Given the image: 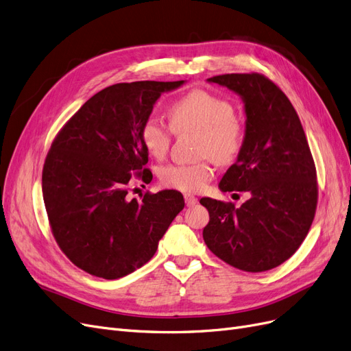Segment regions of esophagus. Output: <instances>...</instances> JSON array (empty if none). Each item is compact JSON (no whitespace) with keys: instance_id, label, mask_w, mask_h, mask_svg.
<instances>
[{"instance_id":"1","label":"esophagus","mask_w":351,"mask_h":351,"mask_svg":"<svg viewBox=\"0 0 351 351\" xmlns=\"http://www.w3.org/2000/svg\"><path fill=\"white\" fill-rule=\"evenodd\" d=\"M185 204H186V206H193L195 205L197 202H198V199L193 197V195H189V193H185Z\"/></svg>"}]
</instances>
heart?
<instances>
[{"instance_id": "b5f03b06", "label": "heart", "mask_w": 351, "mask_h": 351, "mask_svg": "<svg viewBox=\"0 0 351 351\" xmlns=\"http://www.w3.org/2000/svg\"><path fill=\"white\" fill-rule=\"evenodd\" d=\"M169 125L158 117H147L140 127L143 147L156 159L171 149L173 134L195 133V163H169L159 169L158 176L166 188L182 192H199L214 178V162L230 165L243 149L244 125L231 102L205 89H192L178 98L167 110Z\"/></svg>"}]
</instances>
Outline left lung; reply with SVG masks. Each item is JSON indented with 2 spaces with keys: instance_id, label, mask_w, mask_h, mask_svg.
<instances>
[{
  "instance_id": "8db88e82",
  "label": "left lung",
  "mask_w": 351,
  "mask_h": 351,
  "mask_svg": "<svg viewBox=\"0 0 351 351\" xmlns=\"http://www.w3.org/2000/svg\"><path fill=\"white\" fill-rule=\"evenodd\" d=\"M237 93L245 108V137L237 162L219 182L244 191L232 202L201 198L210 213L202 236L208 249L244 271L270 270L300 249L318 202L317 169L289 98L262 73H226L208 80Z\"/></svg>"
}]
</instances>
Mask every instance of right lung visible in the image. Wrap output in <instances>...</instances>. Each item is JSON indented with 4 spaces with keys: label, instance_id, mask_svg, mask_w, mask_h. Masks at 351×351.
Listing matches in <instances>:
<instances>
[{
    "label": "right lung",
    "instance_id": "add662e5",
    "mask_svg": "<svg viewBox=\"0 0 351 351\" xmlns=\"http://www.w3.org/2000/svg\"><path fill=\"white\" fill-rule=\"evenodd\" d=\"M184 84H115L90 97L51 141L42 172L51 234L86 274L119 279L147 263L173 218L182 193L166 189L128 198L133 178L149 184V153L140 127L165 90Z\"/></svg>",
    "mask_w": 351,
    "mask_h": 351
}]
</instances>
